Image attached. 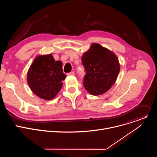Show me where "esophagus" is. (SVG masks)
<instances>
[{
  "label": "esophagus",
  "instance_id": "34e87169",
  "mask_svg": "<svg viewBox=\"0 0 157 157\" xmlns=\"http://www.w3.org/2000/svg\"><path fill=\"white\" fill-rule=\"evenodd\" d=\"M74 75H75V72H74V71H71V72H70V73H67V76H73Z\"/></svg>",
  "mask_w": 157,
  "mask_h": 157
}]
</instances>
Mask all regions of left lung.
I'll list each match as a JSON object with an SVG mask.
<instances>
[{
    "mask_svg": "<svg viewBox=\"0 0 157 157\" xmlns=\"http://www.w3.org/2000/svg\"><path fill=\"white\" fill-rule=\"evenodd\" d=\"M81 59L86 72L85 89L93 96L107 92L115 83L120 71L117 56L99 44L93 43Z\"/></svg>",
    "mask_w": 157,
    "mask_h": 157,
    "instance_id": "left-lung-1",
    "label": "left lung"
}]
</instances>
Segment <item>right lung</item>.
Here are the masks:
<instances>
[{
  "instance_id": "right-lung-1",
  "label": "right lung",
  "mask_w": 157,
  "mask_h": 157,
  "mask_svg": "<svg viewBox=\"0 0 157 157\" xmlns=\"http://www.w3.org/2000/svg\"><path fill=\"white\" fill-rule=\"evenodd\" d=\"M66 77L63 72L62 63L56 61L50 54L35 59L27 73V82L37 96L51 100L60 91Z\"/></svg>"
}]
</instances>
